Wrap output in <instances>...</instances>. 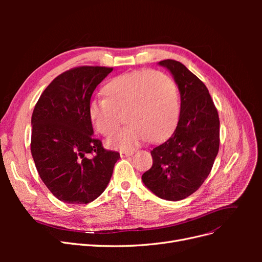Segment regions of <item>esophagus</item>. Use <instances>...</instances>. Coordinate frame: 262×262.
<instances>
[{"label":"esophagus","mask_w":262,"mask_h":262,"mask_svg":"<svg viewBox=\"0 0 262 262\" xmlns=\"http://www.w3.org/2000/svg\"><path fill=\"white\" fill-rule=\"evenodd\" d=\"M133 154V150H121L120 152V155L121 157H125V156H131Z\"/></svg>","instance_id":"obj_1"}]
</instances>
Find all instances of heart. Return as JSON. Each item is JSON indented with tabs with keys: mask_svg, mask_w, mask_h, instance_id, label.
Returning a JSON list of instances; mask_svg holds the SVG:
<instances>
[{
	"mask_svg": "<svg viewBox=\"0 0 262 262\" xmlns=\"http://www.w3.org/2000/svg\"><path fill=\"white\" fill-rule=\"evenodd\" d=\"M105 98L92 99L89 118L99 134L110 137L121 122L128 123L107 141L108 146L131 150L146 138L160 142L177 124L180 105L175 82L160 71L140 70L119 75L102 87Z\"/></svg>",
	"mask_w": 262,
	"mask_h": 262,
	"instance_id": "heart-1",
	"label": "heart"
}]
</instances>
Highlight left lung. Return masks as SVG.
Wrapping results in <instances>:
<instances>
[{
  "instance_id": "8db88e82",
  "label": "left lung",
  "mask_w": 262,
  "mask_h": 262,
  "mask_svg": "<svg viewBox=\"0 0 262 262\" xmlns=\"http://www.w3.org/2000/svg\"><path fill=\"white\" fill-rule=\"evenodd\" d=\"M180 92L176 130L150 150L153 165L142 175L161 199L179 201L195 192L208 178L220 147V119L204 83L176 60H163Z\"/></svg>"
}]
</instances>
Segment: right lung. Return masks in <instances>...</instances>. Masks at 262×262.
Instances as JSON below:
<instances>
[{"label":"right lung","mask_w":262,"mask_h":262,"mask_svg":"<svg viewBox=\"0 0 262 262\" xmlns=\"http://www.w3.org/2000/svg\"><path fill=\"white\" fill-rule=\"evenodd\" d=\"M112 71L87 66L66 71L48 85L35 106L31 155L43 184L60 201H94L105 191L120 158L94 138L87 114L93 92Z\"/></svg>","instance_id":"right-lung-1"}]
</instances>
